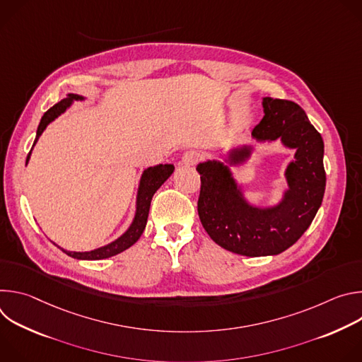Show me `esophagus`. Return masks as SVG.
<instances>
[{"label":"esophagus","mask_w":362,"mask_h":362,"mask_svg":"<svg viewBox=\"0 0 362 362\" xmlns=\"http://www.w3.org/2000/svg\"><path fill=\"white\" fill-rule=\"evenodd\" d=\"M199 159H200V156H199L197 151H187V153L183 154L182 165L183 166H193L199 162Z\"/></svg>","instance_id":"esophagus-1"}]
</instances>
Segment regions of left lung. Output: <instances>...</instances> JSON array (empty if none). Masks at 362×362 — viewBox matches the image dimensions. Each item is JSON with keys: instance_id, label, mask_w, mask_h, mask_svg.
<instances>
[{"instance_id": "left-lung-1", "label": "left lung", "mask_w": 362, "mask_h": 362, "mask_svg": "<svg viewBox=\"0 0 362 362\" xmlns=\"http://www.w3.org/2000/svg\"><path fill=\"white\" fill-rule=\"evenodd\" d=\"M264 119L252 137L259 143L279 140L295 150L285 169L286 189L269 206L249 202L233 176L253 156V146L242 144L226 151L223 160L200 162V222L219 246L243 256L278 255L292 246L313 223L325 192L324 140L306 113L293 101L264 97Z\"/></svg>"}]
</instances>
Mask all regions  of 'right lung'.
<instances>
[{
    "instance_id": "obj_1",
    "label": "right lung",
    "mask_w": 362,
    "mask_h": 362,
    "mask_svg": "<svg viewBox=\"0 0 362 362\" xmlns=\"http://www.w3.org/2000/svg\"><path fill=\"white\" fill-rule=\"evenodd\" d=\"M84 100H86V97L70 93V94H67L66 98H63L62 101L57 103V105H54L49 110H47L44 113V116L41 117V122L38 124L33 147L35 146L40 136L42 134V132L47 129V126L51 122H54L59 116L66 113L71 107L74 101H84ZM31 151H33V148H31ZM31 151L28 153L25 165L30 162ZM173 170H175L173 165H158V166L147 168V169L143 170L141 177H140V183H139V189H137V196H136V212H134L133 222L130 223L127 230L122 236H119L116 240H113V242H110L105 246H100L97 249L87 250V252H73V250H66V249H62V247L60 249L66 255L74 257V259H80V261L106 259V257L115 256V255L129 249L132 245H134L139 240V238L141 236V233L146 228L153 194L156 193V190L172 176Z\"/></svg>"
}]
</instances>
